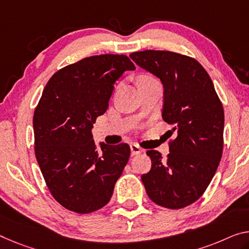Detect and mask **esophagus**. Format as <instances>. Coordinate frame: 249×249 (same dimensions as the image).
Returning a JSON list of instances; mask_svg holds the SVG:
<instances>
[{
  "instance_id": "1",
  "label": "esophagus",
  "mask_w": 249,
  "mask_h": 249,
  "mask_svg": "<svg viewBox=\"0 0 249 249\" xmlns=\"http://www.w3.org/2000/svg\"><path fill=\"white\" fill-rule=\"evenodd\" d=\"M130 150H131V155L132 156H136V155H139L142 152V149H141L139 146H138L137 143H131L130 144Z\"/></svg>"
}]
</instances>
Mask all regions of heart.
I'll use <instances>...</instances> for the list:
<instances>
[{
  "label": "heart",
  "instance_id": "1",
  "mask_svg": "<svg viewBox=\"0 0 249 249\" xmlns=\"http://www.w3.org/2000/svg\"><path fill=\"white\" fill-rule=\"evenodd\" d=\"M146 78H151V76H149V75H142V76H140L139 80H141V79H146Z\"/></svg>",
  "mask_w": 249,
  "mask_h": 249
}]
</instances>
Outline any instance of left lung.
Instances as JSON below:
<instances>
[{"label":"left lung","mask_w":249,"mask_h":249,"mask_svg":"<svg viewBox=\"0 0 249 249\" xmlns=\"http://www.w3.org/2000/svg\"><path fill=\"white\" fill-rule=\"evenodd\" d=\"M138 66L161 80L162 119L174 124L166 159L148 150L151 169L141 176L157 205L180 209L204 195L223 155L224 108L207 71L194 58L171 51L133 52Z\"/></svg>","instance_id":"8db88e82"}]
</instances>
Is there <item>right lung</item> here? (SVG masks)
Returning a JSON list of instances; mask_svg holds the SVG:
<instances>
[{"mask_svg":"<svg viewBox=\"0 0 249 249\" xmlns=\"http://www.w3.org/2000/svg\"><path fill=\"white\" fill-rule=\"evenodd\" d=\"M124 54L88 56L60 69L33 116L34 151L50 193L61 206L89 213L108 204L130 157L127 143H100L91 129L108 109L114 82L135 70Z\"/></svg>","mask_w":249,"mask_h":249,"instance_id":"right-lung-1","label":"right lung"}]
</instances>
